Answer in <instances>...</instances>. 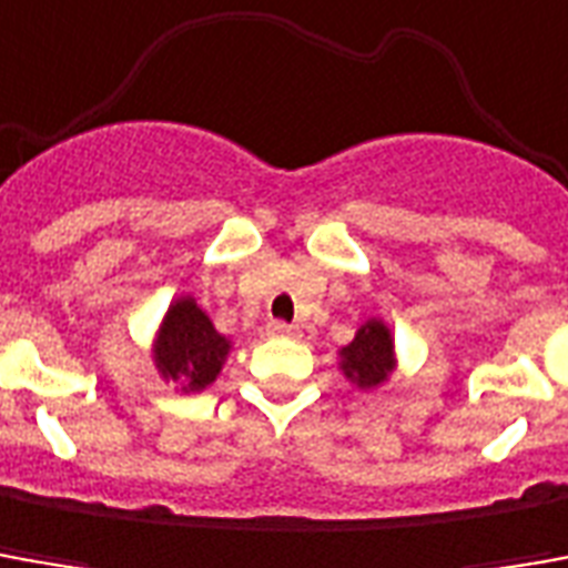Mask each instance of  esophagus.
I'll use <instances>...</instances> for the list:
<instances>
[{
	"instance_id": "34e87169",
	"label": "esophagus",
	"mask_w": 568,
	"mask_h": 568,
	"mask_svg": "<svg viewBox=\"0 0 568 568\" xmlns=\"http://www.w3.org/2000/svg\"><path fill=\"white\" fill-rule=\"evenodd\" d=\"M297 328L295 325L283 323V320H273V323H267V335H273V338H292Z\"/></svg>"
}]
</instances>
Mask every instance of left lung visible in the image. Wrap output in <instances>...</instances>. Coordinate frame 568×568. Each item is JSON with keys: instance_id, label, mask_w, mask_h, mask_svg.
I'll return each instance as SVG.
<instances>
[{"instance_id": "left-lung-1", "label": "left lung", "mask_w": 568, "mask_h": 568, "mask_svg": "<svg viewBox=\"0 0 568 568\" xmlns=\"http://www.w3.org/2000/svg\"><path fill=\"white\" fill-rule=\"evenodd\" d=\"M396 366L394 335L381 320H368L359 325L356 338L341 347V372L363 390H372L390 378Z\"/></svg>"}]
</instances>
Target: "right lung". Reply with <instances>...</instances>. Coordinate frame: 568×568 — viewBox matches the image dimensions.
<instances>
[{
    "mask_svg": "<svg viewBox=\"0 0 568 568\" xmlns=\"http://www.w3.org/2000/svg\"><path fill=\"white\" fill-rule=\"evenodd\" d=\"M230 341L193 297H178L160 325L153 359L165 381H178L184 394L205 390L224 366Z\"/></svg>",
    "mask_w": 568,
    "mask_h": 568,
    "instance_id": "add662e5",
    "label": "right lung"
}]
</instances>
